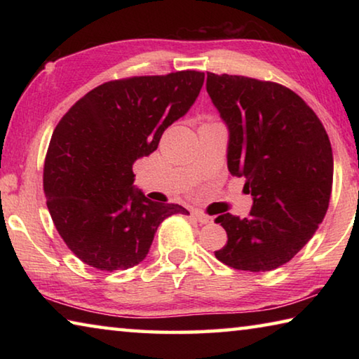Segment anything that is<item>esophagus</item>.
<instances>
[{
  "mask_svg": "<svg viewBox=\"0 0 359 359\" xmlns=\"http://www.w3.org/2000/svg\"><path fill=\"white\" fill-rule=\"evenodd\" d=\"M193 215H194V218H196V220H198L199 223H201V224L212 223V217L205 215L204 212H201V210H194V212H193Z\"/></svg>",
  "mask_w": 359,
  "mask_h": 359,
  "instance_id": "obj_1",
  "label": "esophagus"
}]
</instances>
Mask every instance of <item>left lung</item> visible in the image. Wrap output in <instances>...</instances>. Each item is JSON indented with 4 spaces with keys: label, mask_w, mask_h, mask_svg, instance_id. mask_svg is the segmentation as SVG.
I'll use <instances>...</instances> for the list:
<instances>
[{
    "label": "left lung",
    "mask_w": 359,
    "mask_h": 359,
    "mask_svg": "<svg viewBox=\"0 0 359 359\" xmlns=\"http://www.w3.org/2000/svg\"><path fill=\"white\" fill-rule=\"evenodd\" d=\"M208 93L228 126V169L253 196L247 218H215L228 242L215 257L239 271L280 267L312 239L332 188V149L323 123L280 83L208 72Z\"/></svg>",
    "instance_id": "left-lung-1"
}]
</instances>
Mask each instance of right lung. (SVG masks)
<instances>
[{"label":"right lung","instance_id":"add662e5","mask_svg":"<svg viewBox=\"0 0 359 359\" xmlns=\"http://www.w3.org/2000/svg\"><path fill=\"white\" fill-rule=\"evenodd\" d=\"M203 83L199 71L118 79L82 96L60 120L44 163L47 209L85 264L107 272L136 266L165 218L188 215L135 188L133 163L156 150Z\"/></svg>","mask_w":359,"mask_h":359}]
</instances>
